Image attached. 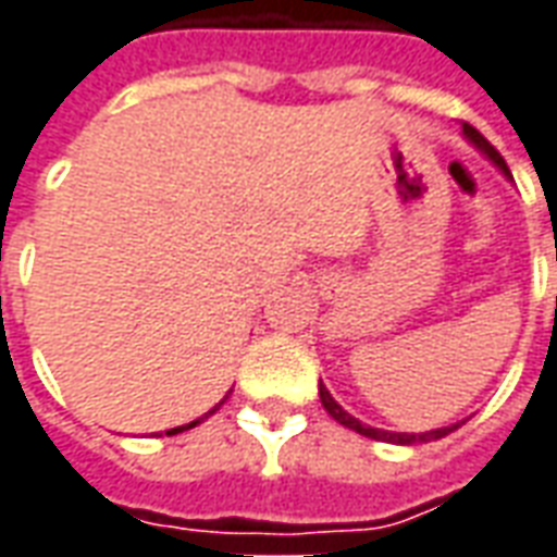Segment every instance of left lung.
I'll return each mask as SVG.
<instances>
[{"label":"left lung","instance_id":"1","mask_svg":"<svg viewBox=\"0 0 557 557\" xmlns=\"http://www.w3.org/2000/svg\"><path fill=\"white\" fill-rule=\"evenodd\" d=\"M465 138H468L476 150H482L485 157L495 162L497 169L504 171L507 177H512L507 169V162H504V157L497 153L492 144L482 138L480 132L473 129L470 123H465ZM557 259V256H555ZM319 400H322V407L329 410V416H332L334 422H341L344 428H349V431H356V434H361V437H371V441H383V443H400V446H413V443H431V441H441V437H446V434H453L455 428H461V422H455V425H446V428H434V431H425V434H398V431H383V428H371L364 425V422H359L352 413H346L344 407L337 404V400L332 398V392L319 383Z\"/></svg>","mask_w":557,"mask_h":557}]
</instances>
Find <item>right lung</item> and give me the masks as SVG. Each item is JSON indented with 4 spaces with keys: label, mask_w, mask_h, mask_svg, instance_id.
<instances>
[{
    "label": "right lung",
    "mask_w": 557,
    "mask_h": 557,
    "mask_svg": "<svg viewBox=\"0 0 557 557\" xmlns=\"http://www.w3.org/2000/svg\"><path fill=\"white\" fill-rule=\"evenodd\" d=\"M225 398H228V395H225ZM223 398V400H225ZM223 400H220V404H216V407H213V410H208V413L201 416V419H208V416H213L216 413V410H220V407H223ZM201 419H196V422H189V425H181V428H171V431H165V434H181V431H189V428H196L198 422H201Z\"/></svg>",
    "instance_id": "obj_1"
}]
</instances>
